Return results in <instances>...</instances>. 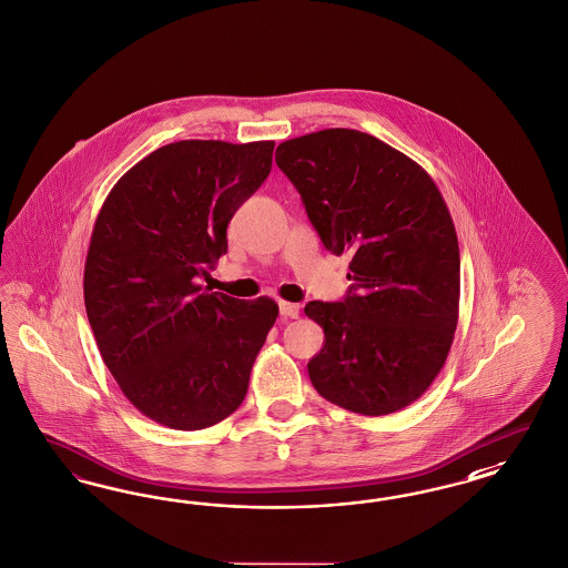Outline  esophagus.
<instances>
[{
	"mask_svg": "<svg viewBox=\"0 0 568 568\" xmlns=\"http://www.w3.org/2000/svg\"><path fill=\"white\" fill-rule=\"evenodd\" d=\"M298 305L296 303H288V301H280V315H284V317H298Z\"/></svg>",
	"mask_w": 568,
	"mask_h": 568,
	"instance_id": "34e87169",
	"label": "esophagus"
}]
</instances>
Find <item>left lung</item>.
I'll use <instances>...</instances> for the list:
<instances>
[{
  "label": "left lung",
  "mask_w": 568,
  "mask_h": 568,
  "mask_svg": "<svg viewBox=\"0 0 568 568\" xmlns=\"http://www.w3.org/2000/svg\"><path fill=\"white\" fill-rule=\"evenodd\" d=\"M275 163L324 246L351 255L345 301L305 307L326 336L307 364L313 386L355 414L399 412L433 385L458 326V236L439 187L357 129L286 140Z\"/></svg>",
  "instance_id": "1"
}]
</instances>
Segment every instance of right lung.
<instances>
[{
	"instance_id": "obj_1",
	"label": "right lung",
	"mask_w": 568,
	"mask_h": 568,
	"mask_svg": "<svg viewBox=\"0 0 568 568\" xmlns=\"http://www.w3.org/2000/svg\"><path fill=\"white\" fill-rule=\"evenodd\" d=\"M274 146L166 144L114 183L95 217L85 312L110 374L150 420L201 430L246 397L277 305L199 282L227 253V223L270 175Z\"/></svg>"
}]
</instances>
